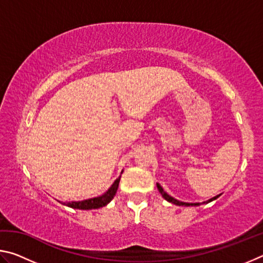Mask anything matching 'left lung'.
<instances>
[{
    "label": "left lung",
    "mask_w": 263,
    "mask_h": 263,
    "mask_svg": "<svg viewBox=\"0 0 263 263\" xmlns=\"http://www.w3.org/2000/svg\"><path fill=\"white\" fill-rule=\"evenodd\" d=\"M157 185H158V189H159V191L160 193H161V195H162V197L166 199V201H168V202H171V203H173V204H176V205H182V206H190V205H199L198 203H184V202H180V201H177V199H175V198H173L172 196H169L166 191H164L163 189H162V186L160 185L159 183H157ZM219 197V195L218 196H216V197H213V198H211V199H209L208 201V203L209 202H211V201H213V199H216V198H218Z\"/></svg>",
    "instance_id": "obj_1"
}]
</instances>
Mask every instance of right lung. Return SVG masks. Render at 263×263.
I'll return each instance as SVG.
<instances>
[{
  "instance_id": "obj_1",
  "label": "right lung",
  "mask_w": 263,
  "mask_h": 263,
  "mask_svg": "<svg viewBox=\"0 0 263 263\" xmlns=\"http://www.w3.org/2000/svg\"><path fill=\"white\" fill-rule=\"evenodd\" d=\"M119 181H121V176H119L118 179L114 182V184L111 185V188L106 191L104 195L100 196V197L86 199V201H81V202H70V203H62L61 202V203L66 204L67 206H70L73 209H79V210H91V209H99L102 206H105L106 204H108L111 199L114 198L116 193H117Z\"/></svg>"
}]
</instances>
